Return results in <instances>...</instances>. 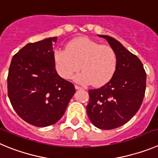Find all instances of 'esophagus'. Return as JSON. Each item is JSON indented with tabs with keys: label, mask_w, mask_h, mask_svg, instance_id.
I'll return each instance as SVG.
<instances>
[{
	"label": "esophagus",
	"mask_w": 158,
	"mask_h": 158,
	"mask_svg": "<svg viewBox=\"0 0 158 158\" xmlns=\"http://www.w3.org/2000/svg\"><path fill=\"white\" fill-rule=\"evenodd\" d=\"M75 87H76V89H82V87H80V86H77V85H76V86H75Z\"/></svg>",
	"instance_id": "1"
}]
</instances>
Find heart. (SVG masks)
I'll return each instance as SVG.
<instances>
[{"instance_id": "1", "label": "heart", "mask_w": 158, "mask_h": 158, "mask_svg": "<svg viewBox=\"0 0 158 158\" xmlns=\"http://www.w3.org/2000/svg\"><path fill=\"white\" fill-rule=\"evenodd\" d=\"M54 64L57 73L65 79L74 74L81 84L99 87L106 85L114 76L117 56L113 48L101 45L87 38H79L69 43L67 49H57L54 53Z\"/></svg>"}]
</instances>
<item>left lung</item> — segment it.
Wrapping results in <instances>:
<instances>
[{
	"label": "left lung",
	"mask_w": 158,
	"mask_h": 158,
	"mask_svg": "<svg viewBox=\"0 0 158 158\" xmlns=\"http://www.w3.org/2000/svg\"><path fill=\"white\" fill-rule=\"evenodd\" d=\"M98 36L114 49L117 65L108 83L89 89L86 113L95 127L111 130L125 124L139 111L145 96L146 74L141 60L120 42L107 35Z\"/></svg>",
	"instance_id": "1"
}]
</instances>
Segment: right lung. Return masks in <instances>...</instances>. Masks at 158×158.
Masks as SVG:
<instances>
[{
	"label": "right lung",
	"mask_w": 158,
	"mask_h": 158,
	"mask_svg": "<svg viewBox=\"0 0 158 158\" xmlns=\"http://www.w3.org/2000/svg\"><path fill=\"white\" fill-rule=\"evenodd\" d=\"M56 37L28 43L13 56L8 70V95L16 113L36 127L56 123L76 93L54 64Z\"/></svg>",
	"instance_id": "obj_1"
}]
</instances>
